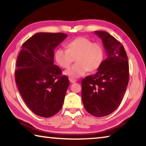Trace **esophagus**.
Masks as SVG:
<instances>
[{
    "instance_id": "1",
    "label": "esophagus",
    "mask_w": 146,
    "mask_h": 146,
    "mask_svg": "<svg viewBox=\"0 0 146 146\" xmlns=\"http://www.w3.org/2000/svg\"><path fill=\"white\" fill-rule=\"evenodd\" d=\"M70 80L71 83H75L76 82V80H75V79H73V78H70Z\"/></svg>"
}]
</instances>
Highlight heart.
<instances>
[{"instance_id": "1", "label": "heart", "mask_w": 146, "mask_h": 146, "mask_svg": "<svg viewBox=\"0 0 146 146\" xmlns=\"http://www.w3.org/2000/svg\"><path fill=\"white\" fill-rule=\"evenodd\" d=\"M54 58L62 68H68L75 58L76 62L64 71V75L70 78H77L88 71L93 72L100 67L104 58V49L101 44L81 36L66 44V49H56Z\"/></svg>"}]
</instances>
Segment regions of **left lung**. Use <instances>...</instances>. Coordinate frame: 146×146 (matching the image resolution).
<instances>
[{
  "label": "left lung",
  "instance_id": "left-lung-1",
  "mask_svg": "<svg viewBox=\"0 0 146 146\" xmlns=\"http://www.w3.org/2000/svg\"><path fill=\"white\" fill-rule=\"evenodd\" d=\"M102 39L107 58L95 75L83 78L82 100L86 111L102 117L120 104L129 82V63L123 46L108 32L95 31Z\"/></svg>",
  "mask_w": 146,
  "mask_h": 146
}]
</instances>
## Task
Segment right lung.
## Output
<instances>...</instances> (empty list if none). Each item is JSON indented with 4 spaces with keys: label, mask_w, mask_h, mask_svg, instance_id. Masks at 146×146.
Returning <instances> with one entry per match:
<instances>
[{
    "label": "right lung",
    "mask_w": 146,
    "mask_h": 146,
    "mask_svg": "<svg viewBox=\"0 0 146 146\" xmlns=\"http://www.w3.org/2000/svg\"><path fill=\"white\" fill-rule=\"evenodd\" d=\"M62 33H38L28 39L17 58L15 75L24 102L35 114L48 118L62 107L70 81L54 64V50L67 37Z\"/></svg>",
    "instance_id": "right-lung-1"
}]
</instances>
